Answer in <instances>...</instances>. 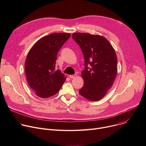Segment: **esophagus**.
Wrapping results in <instances>:
<instances>
[{"instance_id": "obj_1", "label": "esophagus", "mask_w": 146, "mask_h": 146, "mask_svg": "<svg viewBox=\"0 0 146 146\" xmlns=\"http://www.w3.org/2000/svg\"><path fill=\"white\" fill-rule=\"evenodd\" d=\"M76 76H77V74H73V75H70V76H69V77L70 78H75Z\"/></svg>"}]
</instances>
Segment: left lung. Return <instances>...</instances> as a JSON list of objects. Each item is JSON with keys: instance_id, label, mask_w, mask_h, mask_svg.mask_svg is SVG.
Masks as SVG:
<instances>
[{"instance_id": "left-lung-1", "label": "left lung", "mask_w": 146, "mask_h": 146, "mask_svg": "<svg viewBox=\"0 0 146 146\" xmlns=\"http://www.w3.org/2000/svg\"><path fill=\"white\" fill-rule=\"evenodd\" d=\"M72 37L84 57L85 69L81 72L84 86L80 94L91 101H98L111 87L117 73L115 52L105 37L85 33H74Z\"/></svg>"}]
</instances>
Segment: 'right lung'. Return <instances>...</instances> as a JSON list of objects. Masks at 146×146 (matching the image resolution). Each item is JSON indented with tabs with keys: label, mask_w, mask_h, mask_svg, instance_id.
Returning a JSON list of instances; mask_svg holds the SVG:
<instances>
[{
	"label": "right lung",
	"mask_w": 146,
	"mask_h": 146,
	"mask_svg": "<svg viewBox=\"0 0 146 146\" xmlns=\"http://www.w3.org/2000/svg\"><path fill=\"white\" fill-rule=\"evenodd\" d=\"M70 33H54L39 39L29 50L25 63L27 81L40 98H46L58 92L66 80L55 69L58 52L69 38Z\"/></svg>",
	"instance_id": "right-lung-1"
}]
</instances>
